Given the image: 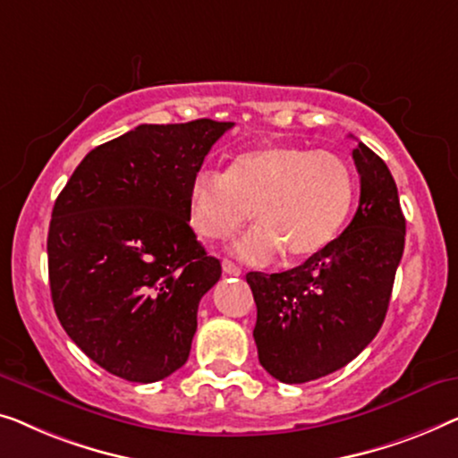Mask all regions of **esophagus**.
<instances>
[{
	"mask_svg": "<svg viewBox=\"0 0 458 458\" xmlns=\"http://www.w3.org/2000/svg\"><path fill=\"white\" fill-rule=\"evenodd\" d=\"M222 269H224V274H228V276H241L242 274V269L238 267L234 261H230V259H224L222 261Z\"/></svg>",
	"mask_w": 458,
	"mask_h": 458,
	"instance_id": "esophagus-1",
	"label": "esophagus"
}]
</instances>
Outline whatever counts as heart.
Returning a JSON list of instances; mask_svg holds the SVG:
<instances>
[{"label":"heart","instance_id":"1","mask_svg":"<svg viewBox=\"0 0 458 458\" xmlns=\"http://www.w3.org/2000/svg\"><path fill=\"white\" fill-rule=\"evenodd\" d=\"M352 197L355 180L338 156L267 145L238 153L224 174L199 170L186 192V220L205 241H224L250 208L257 224L232 242V253L266 266L284 250L301 259L326 249L343 230Z\"/></svg>","mask_w":458,"mask_h":458}]
</instances>
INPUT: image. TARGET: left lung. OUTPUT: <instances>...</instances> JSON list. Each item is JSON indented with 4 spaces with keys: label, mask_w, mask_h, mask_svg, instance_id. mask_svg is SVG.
Returning <instances> with one entry per match:
<instances>
[{
    "label": "left lung",
    "mask_w": 458,
    "mask_h": 458,
    "mask_svg": "<svg viewBox=\"0 0 458 458\" xmlns=\"http://www.w3.org/2000/svg\"><path fill=\"white\" fill-rule=\"evenodd\" d=\"M357 214L338 238L299 267L249 272L253 338L269 376L305 384L351 363L384 324L404 250V216L384 159L359 140Z\"/></svg>",
    "instance_id": "1"
}]
</instances>
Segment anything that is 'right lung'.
<instances>
[{
    "label": "right lung",
    "mask_w": 458,
    "mask_h": 458,
    "mask_svg": "<svg viewBox=\"0 0 458 458\" xmlns=\"http://www.w3.org/2000/svg\"><path fill=\"white\" fill-rule=\"evenodd\" d=\"M234 122L140 124L95 147L51 211V301L103 369L151 384L186 363L201 296L222 266L186 220V192Z\"/></svg>",
    "instance_id": "obj_1"
}]
</instances>
